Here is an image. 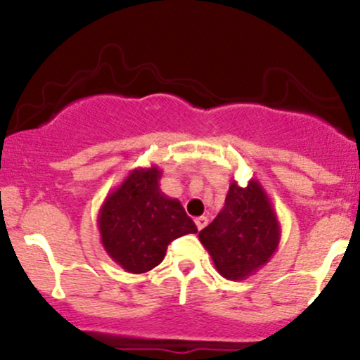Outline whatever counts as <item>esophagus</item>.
Here are the masks:
<instances>
[{
    "mask_svg": "<svg viewBox=\"0 0 360 360\" xmlns=\"http://www.w3.org/2000/svg\"><path fill=\"white\" fill-rule=\"evenodd\" d=\"M207 221H209V219H207L205 216H200V217H197V219H195V224H197L198 230H202V228L207 224Z\"/></svg>",
    "mask_w": 360,
    "mask_h": 360,
    "instance_id": "1",
    "label": "esophagus"
}]
</instances>
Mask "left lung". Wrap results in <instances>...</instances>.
Segmentation results:
<instances>
[{
    "label": "left lung",
    "mask_w": 360,
    "mask_h": 360,
    "mask_svg": "<svg viewBox=\"0 0 360 360\" xmlns=\"http://www.w3.org/2000/svg\"><path fill=\"white\" fill-rule=\"evenodd\" d=\"M198 238L228 281H244L266 264L281 242V223L259 181H231L223 209Z\"/></svg>",
    "instance_id": "1"
}]
</instances>
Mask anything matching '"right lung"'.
<instances>
[{"instance_id": "obj_1", "label": "right lung", "mask_w": 360, "mask_h": 360, "mask_svg": "<svg viewBox=\"0 0 360 360\" xmlns=\"http://www.w3.org/2000/svg\"><path fill=\"white\" fill-rule=\"evenodd\" d=\"M160 177L157 165L134 169L108 193L97 216L104 250L129 274L153 270L174 238L197 233L181 202L162 193Z\"/></svg>"}]
</instances>
